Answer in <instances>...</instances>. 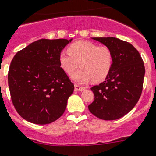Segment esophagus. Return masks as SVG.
Wrapping results in <instances>:
<instances>
[{"instance_id": "esophagus-1", "label": "esophagus", "mask_w": 156, "mask_h": 156, "mask_svg": "<svg viewBox=\"0 0 156 156\" xmlns=\"http://www.w3.org/2000/svg\"><path fill=\"white\" fill-rule=\"evenodd\" d=\"M85 87H83V86H78V85H74V90H76V91H82V90H85Z\"/></svg>"}]
</instances>
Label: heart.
<instances>
[{
    "label": "heart",
    "mask_w": 156,
    "mask_h": 156,
    "mask_svg": "<svg viewBox=\"0 0 156 156\" xmlns=\"http://www.w3.org/2000/svg\"><path fill=\"white\" fill-rule=\"evenodd\" d=\"M58 62L66 74H72V80L83 84L91 79L104 80L113 64V53L107 46H99L90 41L75 42L68 48V52L61 51Z\"/></svg>",
    "instance_id": "1"
}]
</instances>
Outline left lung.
<instances>
[{
  "label": "left lung",
  "mask_w": 156,
  "mask_h": 156,
  "mask_svg": "<svg viewBox=\"0 0 156 156\" xmlns=\"http://www.w3.org/2000/svg\"><path fill=\"white\" fill-rule=\"evenodd\" d=\"M112 50L113 64L105 80L91 87L94 101L90 112L105 120H116L130 112L143 90L144 64L133 45L115 37L92 38Z\"/></svg>",
  "instance_id": "8db88e82"
}]
</instances>
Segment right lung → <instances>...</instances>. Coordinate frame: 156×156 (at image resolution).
Here are the masks:
<instances>
[{
    "mask_svg": "<svg viewBox=\"0 0 156 156\" xmlns=\"http://www.w3.org/2000/svg\"><path fill=\"white\" fill-rule=\"evenodd\" d=\"M70 40L41 39L18 51L12 60L8 81L16 110L36 125L54 122L63 114L74 84L58 62Z\"/></svg>",
    "mask_w": 156,
    "mask_h": 156,
    "instance_id": "1",
    "label": "right lung"
}]
</instances>
